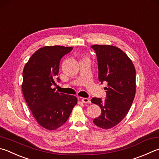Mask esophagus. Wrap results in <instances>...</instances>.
Masks as SVG:
<instances>
[{
	"mask_svg": "<svg viewBox=\"0 0 159 159\" xmlns=\"http://www.w3.org/2000/svg\"><path fill=\"white\" fill-rule=\"evenodd\" d=\"M81 102L83 103H90V99H88V98H82L81 99Z\"/></svg>",
	"mask_w": 159,
	"mask_h": 159,
	"instance_id": "obj_1",
	"label": "esophagus"
}]
</instances>
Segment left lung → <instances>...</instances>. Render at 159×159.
<instances>
[{
	"label": "left lung",
	"mask_w": 159,
	"mask_h": 159,
	"mask_svg": "<svg viewBox=\"0 0 159 159\" xmlns=\"http://www.w3.org/2000/svg\"><path fill=\"white\" fill-rule=\"evenodd\" d=\"M91 48L97 54L99 80L108 83L106 99H91L102 110L93 122L101 129H110L125 118L132 105L136 89L135 69L127 55L117 47L94 44Z\"/></svg>",
	"instance_id": "8db88e82"
}]
</instances>
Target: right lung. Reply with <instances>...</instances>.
<instances>
[{
  "label": "right lung",
  "mask_w": 159,
  "mask_h": 159,
  "mask_svg": "<svg viewBox=\"0 0 159 159\" xmlns=\"http://www.w3.org/2000/svg\"><path fill=\"white\" fill-rule=\"evenodd\" d=\"M72 49L62 46L40 48L32 55L23 71L21 88L25 102L37 123L50 131L67 122L77 103L75 96L59 93L52 88L60 60Z\"/></svg>",
  "instance_id": "obj_1"
}]
</instances>
